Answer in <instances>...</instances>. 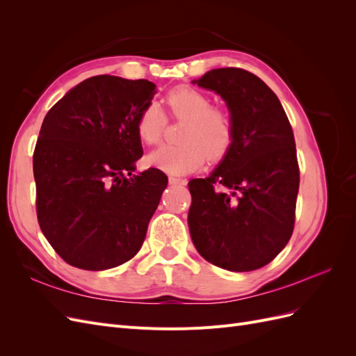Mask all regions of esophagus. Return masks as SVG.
Masks as SVG:
<instances>
[{
    "label": "esophagus",
    "mask_w": 356,
    "mask_h": 356,
    "mask_svg": "<svg viewBox=\"0 0 356 356\" xmlns=\"http://www.w3.org/2000/svg\"><path fill=\"white\" fill-rule=\"evenodd\" d=\"M169 184L172 186H186L187 181L182 178H177V177H169Z\"/></svg>",
    "instance_id": "obj_1"
}]
</instances>
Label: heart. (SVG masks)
Here are the masks:
<instances>
[{
    "label": "heart",
    "instance_id": "obj_1",
    "mask_svg": "<svg viewBox=\"0 0 356 356\" xmlns=\"http://www.w3.org/2000/svg\"><path fill=\"white\" fill-rule=\"evenodd\" d=\"M170 115L186 122L179 145H165L147 156V163L170 175H186L199 169L207 157L220 161L230 153L234 143V123L229 111L215 108L208 95L178 86L166 95ZM166 117L156 105H147L136 118V135L145 145L160 141Z\"/></svg>",
    "mask_w": 356,
    "mask_h": 356
}]
</instances>
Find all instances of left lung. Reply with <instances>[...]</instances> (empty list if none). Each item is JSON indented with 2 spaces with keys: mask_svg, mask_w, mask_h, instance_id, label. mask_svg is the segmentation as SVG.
I'll return each mask as SVG.
<instances>
[{
  "mask_svg": "<svg viewBox=\"0 0 356 356\" xmlns=\"http://www.w3.org/2000/svg\"><path fill=\"white\" fill-rule=\"evenodd\" d=\"M193 83L227 104L234 143L208 178L188 182L191 241L213 266L257 270L294 230L300 169L293 127L273 90L242 68L212 70Z\"/></svg>",
  "mask_w": 356,
  "mask_h": 356,
  "instance_id": "obj_1",
  "label": "left lung"
}]
</instances>
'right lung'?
<instances>
[{"instance_id": "1", "label": "right lung", "mask_w": 356, "mask_h": 356, "mask_svg": "<svg viewBox=\"0 0 356 356\" xmlns=\"http://www.w3.org/2000/svg\"><path fill=\"white\" fill-rule=\"evenodd\" d=\"M156 84L96 75L72 88L42 122L32 157L37 218L63 260L106 270L141 250L168 186L163 172L134 175L143 157L136 118Z\"/></svg>"}]
</instances>
